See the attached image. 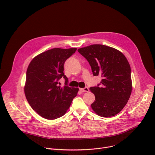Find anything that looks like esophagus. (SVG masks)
<instances>
[{
	"mask_svg": "<svg viewBox=\"0 0 155 155\" xmlns=\"http://www.w3.org/2000/svg\"><path fill=\"white\" fill-rule=\"evenodd\" d=\"M80 91L84 92H88L89 91V89L87 87H85L83 88H80Z\"/></svg>",
	"mask_w": 155,
	"mask_h": 155,
	"instance_id": "34e87169",
	"label": "esophagus"
}]
</instances>
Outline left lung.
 Returning <instances> with one entry per match:
<instances>
[{
  "label": "left lung",
  "mask_w": 155,
  "mask_h": 155,
  "mask_svg": "<svg viewBox=\"0 0 155 155\" xmlns=\"http://www.w3.org/2000/svg\"><path fill=\"white\" fill-rule=\"evenodd\" d=\"M78 51L88 61L94 76L102 77L100 84L90 88L95 97L92 109L101 117L116 116L124 107L132 92L127 58L116 49L102 45L81 48Z\"/></svg>",
  "instance_id": "obj_1"
}]
</instances>
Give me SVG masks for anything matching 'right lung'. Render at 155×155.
<instances>
[{"label":"right lung","mask_w":155,"mask_h":155,"mask_svg":"<svg viewBox=\"0 0 155 155\" xmlns=\"http://www.w3.org/2000/svg\"><path fill=\"white\" fill-rule=\"evenodd\" d=\"M77 48H53L32 60L27 69L24 94L31 107L42 117L53 120L66 113L77 96L78 88L70 87L64 75V63ZM62 77L65 85H58Z\"/></svg>","instance_id":"obj_1"}]
</instances>
